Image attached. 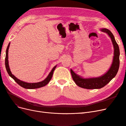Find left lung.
Listing matches in <instances>:
<instances>
[{
  "mask_svg": "<svg viewBox=\"0 0 126 126\" xmlns=\"http://www.w3.org/2000/svg\"><path fill=\"white\" fill-rule=\"evenodd\" d=\"M100 30L102 32H106L111 38L114 48L113 60L111 66L109 70L105 74L100 77L83 78L81 76L76 74L75 72L70 69L72 79L76 84L79 87L88 89H100L105 86L117 75L119 67V48L115 40L112 32L106 28H101Z\"/></svg>",
  "mask_w": 126,
  "mask_h": 126,
  "instance_id": "1",
  "label": "left lung"
}]
</instances>
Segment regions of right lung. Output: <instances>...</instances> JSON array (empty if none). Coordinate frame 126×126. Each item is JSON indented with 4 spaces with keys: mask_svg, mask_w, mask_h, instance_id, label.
<instances>
[{
    "mask_svg": "<svg viewBox=\"0 0 126 126\" xmlns=\"http://www.w3.org/2000/svg\"><path fill=\"white\" fill-rule=\"evenodd\" d=\"M10 43H9L8 45V47H7V48L6 51L5 66H6L7 71V72H8V75L10 76V77L12 78L20 86L24 88H25V89H33L39 88L43 87L44 86H45L47 84H48L52 77L53 73H54V71L55 69H56L57 65H56L55 67H54V68L52 69L51 71L49 72V74L48 75L47 78H46L45 79H44L43 81L38 82H35V83H29V82H25L23 81H21V80H20L18 79L17 77H15L14 75H13L10 71V69L9 66V62H8V49H9V48L10 46Z\"/></svg>",
    "mask_w": 126,
    "mask_h": 126,
    "instance_id": "1",
    "label": "right lung"
}]
</instances>
